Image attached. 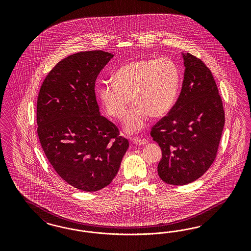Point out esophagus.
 Wrapping results in <instances>:
<instances>
[{"label": "esophagus", "instance_id": "1", "mask_svg": "<svg viewBox=\"0 0 251 251\" xmlns=\"http://www.w3.org/2000/svg\"><path fill=\"white\" fill-rule=\"evenodd\" d=\"M132 142L138 145H146L148 143V141L146 139H143V138H140V137H134L132 139Z\"/></svg>", "mask_w": 251, "mask_h": 251}]
</instances>
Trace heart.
Returning <instances> with one entry per match:
<instances>
[{
    "label": "heart",
    "mask_w": 251,
    "mask_h": 251,
    "mask_svg": "<svg viewBox=\"0 0 251 251\" xmlns=\"http://www.w3.org/2000/svg\"><path fill=\"white\" fill-rule=\"evenodd\" d=\"M113 78L100 84L99 99L107 114L120 119L131 97L134 105L122 121L128 133L143 129L150 116L167 115L175 104L180 83L178 66L168 57L130 61L118 69Z\"/></svg>",
    "instance_id": "b5f03b06"
}]
</instances>
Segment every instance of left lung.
<instances>
[{
    "label": "left lung",
    "instance_id": "left-lung-1",
    "mask_svg": "<svg viewBox=\"0 0 251 251\" xmlns=\"http://www.w3.org/2000/svg\"><path fill=\"white\" fill-rule=\"evenodd\" d=\"M181 55L185 66L181 92L151 131L162 150L158 176L176 186L195 181L211 167L225 125L223 103L211 71L189 52Z\"/></svg>",
    "mask_w": 251,
    "mask_h": 251
}]
</instances>
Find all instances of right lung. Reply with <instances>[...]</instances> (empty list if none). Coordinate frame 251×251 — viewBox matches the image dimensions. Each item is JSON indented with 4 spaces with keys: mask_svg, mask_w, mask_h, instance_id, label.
Segmentation results:
<instances>
[{
    "mask_svg": "<svg viewBox=\"0 0 251 251\" xmlns=\"http://www.w3.org/2000/svg\"><path fill=\"white\" fill-rule=\"evenodd\" d=\"M102 50L63 59L38 94V135L58 175L76 189L97 191L113 180L129 147L127 139L100 114L95 84L113 58Z\"/></svg>",
    "mask_w": 251,
    "mask_h": 251,
    "instance_id": "1",
    "label": "right lung"
}]
</instances>
